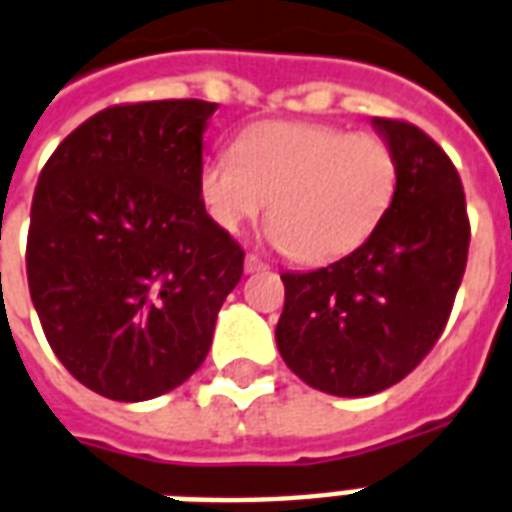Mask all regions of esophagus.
<instances>
[{
  "label": "esophagus",
  "instance_id": "esophagus-1",
  "mask_svg": "<svg viewBox=\"0 0 512 512\" xmlns=\"http://www.w3.org/2000/svg\"><path fill=\"white\" fill-rule=\"evenodd\" d=\"M265 268H268V265H265L263 260H260V257H257V255H247V257H244V271H247V273L265 271Z\"/></svg>",
  "mask_w": 512,
  "mask_h": 512
}]
</instances>
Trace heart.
<instances>
[{
	"label": "heart",
	"instance_id": "obj_1",
	"mask_svg": "<svg viewBox=\"0 0 512 512\" xmlns=\"http://www.w3.org/2000/svg\"><path fill=\"white\" fill-rule=\"evenodd\" d=\"M198 201L239 233L268 201V239L298 263L349 255L384 220L397 190V155L378 134L271 120L241 131L228 155L198 169Z\"/></svg>",
	"mask_w": 512,
	"mask_h": 512
}]
</instances>
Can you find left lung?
Segmentation results:
<instances>
[{"label": "left lung", "instance_id": "1", "mask_svg": "<svg viewBox=\"0 0 512 512\" xmlns=\"http://www.w3.org/2000/svg\"><path fill=\"white\" fill-rule=\"evenodd\" d=\"M397 155V190L378 228L351 255L282 273L276 346L287 368L335 397L403 381L446 327L462 284L470 222L462 179L421 128L373 117Z\"/></svg>", "mask_w": 512, "mask_h": 512}]
</instances>
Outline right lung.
I'll use <instances>...</instances> for the list:
<instances>
[{"label": "right lung", "instance_id": "add662e5", "mask_svg": "<svg viewBox=\"0 0 512 512\" xmlns=\"http://www.w3.org/2000/svg\"><path fill=\"white\" fill-rule=\"evenodd\" d=\"M217 104L101 109L50 155L31 201L26 273L45 338L96 395L142 403L209 354L244 249L198 201Z\"/></svg>", "mask_w": 512, "mask_h": 512}]
</instances>
